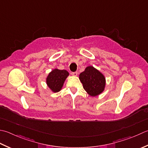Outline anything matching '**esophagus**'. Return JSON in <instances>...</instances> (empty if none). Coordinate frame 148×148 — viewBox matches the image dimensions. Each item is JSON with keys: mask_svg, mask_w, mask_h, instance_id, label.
<instances>
[{"mask_svg": "<svg viewBox=\"0 0 148 148\" xmlns=\"http://www.w3.org/2000/svg\"><path fill=\"white\" fill-rule=\"evenodd\" d=\"M72 76H77V72H72V74H71Z\"/></svg>", "mask_w": 148, "mask_h": 148, "instance_id": "34e87169", "label": "esophagus"}]
</instances>
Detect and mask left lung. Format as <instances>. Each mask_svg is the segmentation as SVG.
Segmentation results:
<instances>
[{"label": "left lung", "instance_id": "8db88e82", "mask_svg": "<svg viewBox=\"0 0 148 148\" xmlns=\"http://www.w3.org/2000/svg\"><path fill=\"white\" fill-rule=\"evenodd\" d=\"M79 79L83 88L92 97L97 96L104 91L106 85V79L104 75L95 69L88 66L79 74Z\"/></svg>", "mask_w": 148, "mask_h": 148}]
</instances>
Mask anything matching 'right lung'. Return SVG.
Returning <instances> with one entry per match:
<instances>
[{"label":"right lung","mask_w":148,"mask_h":148,"mask_svg":"<svg viewBox=\"0 0 148 148\" xmlns=\"http://www.w3.org/2000/svg\"><path fill=\"white\" fill-rule=\"evenodd\" d=\"M69 75V72L66 70L54 69L46 78V83L48 87L53 92H58L62 88L63 83Z\"/></svg>","instance_id":"right-lung-1"}]
</instances>
